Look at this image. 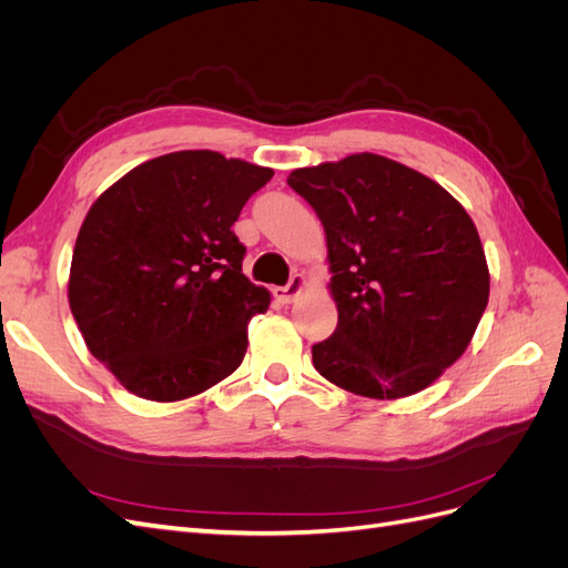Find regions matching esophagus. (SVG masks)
I'll list each match as a JSON object with an SVG mask.
<instances>
[{
  "label": "esophagus",
  "mask_w": 568,
  "mask_h": 568,
  "mask_svg": "<svg viewBox=\"0 0 568 568\" xmlns=\"http://www.w3.org/2000/svg\"><path fill=\"white\" fill-rule=\"evenodd\" d=\"M303 288H305V277L296 272L294 277L288 280L286 286H274L272 294H274V298H277L280 303H294L303 294Z\"/></svg>",
  "instance_id": "34e87169"
}]
</instances>
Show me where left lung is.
Wrapping results in <instances>:
<instances>
[{
    "label": "left lung",
    "mask_w": 568,
    "mask_h": 568,
    "mask_svg": "<svg viewBox=\"0 0 568 568\" xmlns=\"http://www.w3.org/2000/svg\"><path fill=\"white\" fill-rule=\"evenodd\" d=\"M286 182L324 225L334 272L338 324L313 346L315 369L376 400L432 386L467 351L488 305L486 253L467 211L376 153L298 168Z\"/></svg>",
    "instance_id": "obj_1"
}]
</instances>
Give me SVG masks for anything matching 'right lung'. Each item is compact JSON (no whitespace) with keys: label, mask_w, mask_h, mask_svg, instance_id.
I'll use <instances>...</instances> for the list:
<instances>
[{"label":"right lung","mask_w":568,"mask_h":568,"mask_svg":"<svg viewBox=\"0 0 568 568\" xmlns=\"http://www.w3.org/2000/svg\"><path fill=\"white\" fill-rule=\"evenodd\" d=\"M272 175L217 151H175L94 201L68 303L90 353L130 393L175 403L242 365L270 294L242 272L246 246L232 225Z\"/></svg>","instance_id":"obj_1"}]
</instances>
